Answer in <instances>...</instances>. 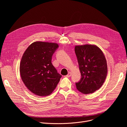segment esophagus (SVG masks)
Here are the masks:
<instances>
[{
    "label": "esophagus",
    "mask_w": 127,
    "mask_h": 127,
    "mask_svg": "<svg viewBox=\"0 0 127 127\" xmlns=\"http://www.w3.org/2000/svg\"><path fill=\"white\" fill-rule=\"evenodd\" d=\"M71 76V72H69V73H68V74L66 75V77H70Z\"/></svg>",
    "instance_id": "1"
}]
</instances>
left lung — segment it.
Masks as SVG:
<instances>
[{
	"mask_svg": "<svg viewBox=\"0 0 127 127\" xmlns=\"http://www.w3.org/2000/svg\"><path fill=\"white\" fill-rule=\"evenodd\" d=\"M75 52L81 76L75 83L76 88L83 94H92L101 87L106 78L105 56L98 47L93 45L76 46Z\"/></svg>",
	"mask_w": 127,
	"mask_h": 127,
	"instance_id": "obj_1",
	"label": "left lung"
}]
</instances>
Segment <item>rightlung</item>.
<instances>
[{
  "instance_id": "1",
  "label": "right lung",
  "mask_w": 127,
  "mask_h": 127,
  "mask_svg": "<svg viewBox=\"0 0 127 127\" xmlns=\"http://www.w3.org/2000/svg\"><path fill=\"white\" fill-rule=\"evenodd\" d=\"M58 48L56 43L35 42L24 54L20 68L21 78L34 95H50L62 77L51 63L52 56Z\"/></svg>"
}]
</instances>
